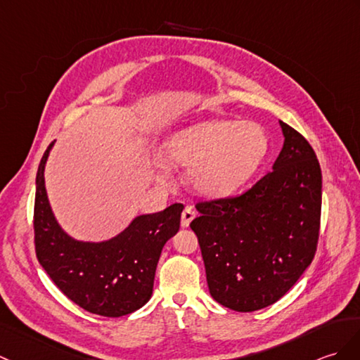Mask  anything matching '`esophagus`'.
Instances as JSON below:
<instances>
[{"instance_id":"obj_1","label":"esophagus","mask_w":360,"mask_h":360,"mask_svg":"<svg viewBox=\"0 0 360 360\" xmlns=\"http://www.w3.org/2000/svg\"><path fill=\"white\" fill-rule=\"evenodd\" d=\"M195 216H196V213H195L193 208H191V207L184 208V212L181 214V225H182V227L187 229L188 225H190V222L195 219Z\"/></svg>"}]
</instances>
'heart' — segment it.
I'll list each match as a JSON object with an SVG mask.
<instances>
[{"label":"heart","mask_w":360,"mask_h":360,"mask_svg":"<svg viewBox=\"0 0 360 360\" xmlns=\"http://www.w3.org/2000/svg\"><path fill=\"white\" fill-rule=\"evenodd\" d=\"M269 152V135L252 121H200L164 141L169 167H190L188 181L200 195L227 196L253 176Z\"/></svg>","instance_id":"1"}]
</instances>
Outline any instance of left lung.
I'll return each instance as SVG.
<instances>
[{"label": "left lung", "mask_w": 360, "mask_h": 360, "mask_svg": "<svg viewBox=\"0 0 360 360\" xmlns=\"http://www.w3.org/2000/svg\"><path fill=\"white\" fill-rule=\"evenodd\" d=\"M271 172L236 198L200 202L190 224L212 297L250 313L279 300L311 264L319 238L322 173L308 141L279 121Z\"/></svg>", "instance_id": "obj_1"}]
</instances>
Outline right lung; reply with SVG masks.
I'll list each match as a JSON object with an SVG mask.
<instances>
[{
  "instance_id": "right-lung-1",
  "label": "right lung",
  "mask_w": 360,
  "mask_h": 360,
  "mask_svg": "<svg viewBox=\"0 0 360 360\" xmlns=\"http://www.w3.org/2000/svg\"><path fill=\"white\" fill-rule=\"evenodd\" d=\"M53 144L37 173L33 227L39 264L55 285L89 313L121 317L139 310L152 297L158 261L165 242L179 230L184 205L139 214L110 239H75L58 222L47 196L44 173Z\"/></svg>"
}]
</instances>
